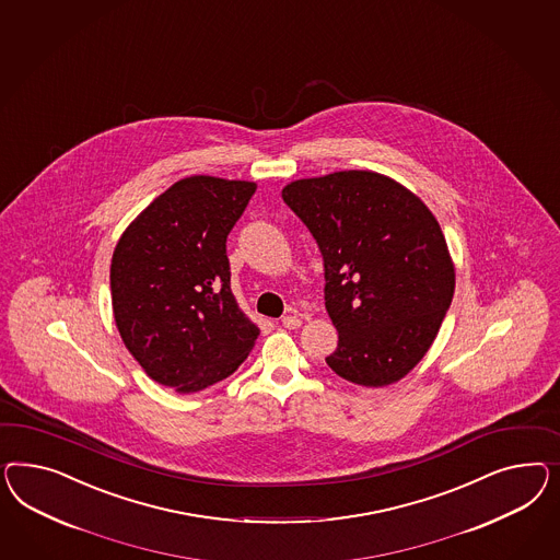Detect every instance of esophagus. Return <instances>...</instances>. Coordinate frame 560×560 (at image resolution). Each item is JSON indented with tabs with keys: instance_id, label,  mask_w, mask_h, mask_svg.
<instances>
[{
	"instance_id": "obj_1",
	"label": "esophagus",
	"mask_w": 560,
	"mask_h": 560,
	"mask_svg": "<svg viewBox=\"0 0 560 560\" xmlns=\"http://www.w3.org/2000/svg\"><path fill=\"white\" fill-rule=\"evenodd\" d=\"M282 325H284L287 329H299V327L303 325V319H301L299 315H287V317L282 319Z\"/></svg>"
}]
</instances>
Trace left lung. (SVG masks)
Instances as JSON below:
<instances>
[{"instance_id":"left-lung-1","label":"left lung","mask_w":560,"mask_h":560,"mask_svg":"<svg viewBox=\"0 0 560 560\" xmlns=\"http://www.w3.org/2000/svg\"><path fill=\"white\" fill-rule=\"evenodd\" d=\"M282 198L319 243L337 376L386 386L432 348L454 296L446 237L425 202L393 177L346 170L294 179Z\"/></svg>"}]
</instances>
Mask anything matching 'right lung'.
<instances>
[{"label":"right lung","instance_id":"add662e5","mask_svg":"<svg viewBox=\"0 0 560 560\" xmlns=\"http://www.w3.org/2000/svg\"><path fill=\"white\" fill-rule=\"evenodd\" d=\"M256 182L184 177L128 224L116 243L110 290L116 329L155 383L179 395L231 376L259 327L231 290L226 235Z\"/></svg>","mask_w":560,"mask_h":560}]
</instances>
